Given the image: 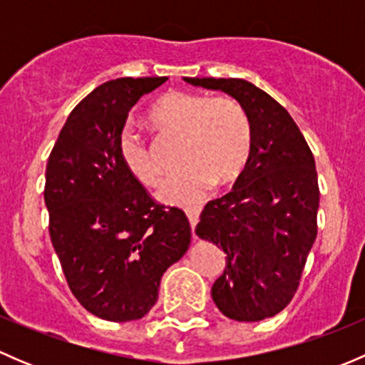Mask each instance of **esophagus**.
<instances>
[{
    "label": "esophagus",
    "mask_w": 365,
    "mask_h": 365,
    "mask_svg": "<svg viewBox=\"0 0 365 365\" xmlns=\"http://www.w3.org/2000/svg\"><path fill=\"white\" fill-rule=\"evenodd\" d=\"M185 213H187V217H189L190 227H192V233H194V230H196V224L200 222L201 206H187Z\"/></svg>",
    "instance_id": "1"
}]
</instances>
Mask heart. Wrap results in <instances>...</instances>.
<instances>
[{"label":"heart","instance_id":"b5f03b06","mask_svg":"<svg viewBox=\"0 0 365 365\" xmlns=\"http://www.w3.org/2000/svg\"><path fill=\"white\" fill-rule=\"evenodd\" d=\"M150 120L165 132L183 135L180 162L157 190L160 201L190 205L200 201L213 182L224 185L240 175L251 157L252 132L249 118L230 98H208L185 91H168L150 108ZM118 153L127 171L145 185L159 180L146 139L135 128L123 127Z\"/></svg>","mask_w":365,"mask_h":365}]
</instances>
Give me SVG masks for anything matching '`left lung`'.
I'll list each match as a JSON object with an SVG mask.
<instances>
[{
    "instance_id": "obj_1",
    "label": "left lung",
    "mask_w": 365,
    "mask_h": 365,
    "mask_svg": "<svg viewBox=\"0 0 365 365\" xmlns=\"http://www.w3.org/2000/svg\"><path fill=\"white\" fill-rule=\"evenodd\" d=\"M183 81L233 97L252 132L251 157L233 190L208 201L196 226L197 237L226 252L212 298L237 322L272 318L292 302L318 235L314 157L289 113L249 81Z\"/></svg>"
}]
</instances>
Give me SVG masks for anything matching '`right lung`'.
I'll use <instances>...</instances> for the list:
<instances>
[{
	"label": "right lung",
	"instance_id": "1",
	"mask_svg": "<svg viewBox=\"0 0 365 365\" xmlns=\"http://www.w3.org/2000/svg\"><path fill=\"white\" fill-rule=\"evenodd\" d=\"M168 77H121L95 88L68 114L46 168L49 235L73 297L108 322L155 305L164 272L190 245V224L157 205L118 153L128 111Z\"/></svg>",
	"mask_w": 365,
	"mask_h": 365
}]
</instances>
